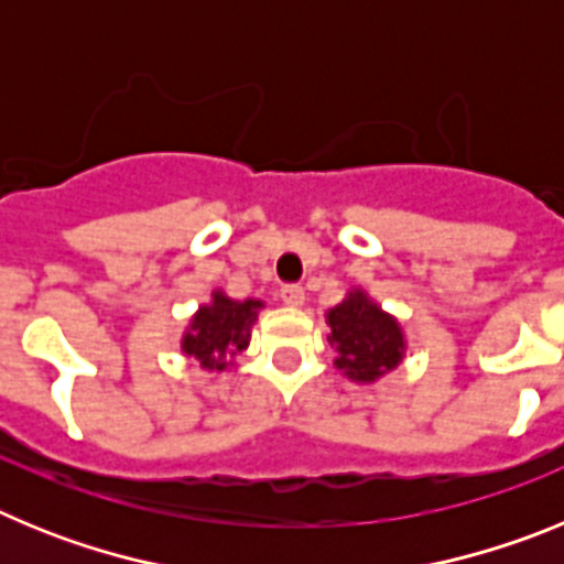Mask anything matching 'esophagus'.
I'll return each instance as SVG.
<instances>
[{
	"instance_id": "34e87169",
	"label": "esophagus",
	"mask_w": 564,
	"mask_h": 564,
	"mask_svg": "<svg viewBox=\"0 0 564 564\" xmlns=\"http://www.w3.org/2000/svg\"><path fill=\"white\" fill-rule=\"evenodd\" d=\"M279 299H282L285 305L299 307L302 302H305V291H302L299 285H282V288H279Z\"/></svg>"
}]
</instances>
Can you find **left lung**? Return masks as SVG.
Listing matches in <instances>:
<instances>
[{
    "instance_id": "left-lung-1",
    "label": "left lung",
    "mask_w": 564,
    "mask_h": 564,
    "mask_svg": "<svg viewBox=\"0 0 564 564\" xmlns=\"http://www.w3.org/2000/svg\"><path fill=\"white\" fill-rule=\"evenodd\" d=\"M327 325H330L327 341L338 350L336 367L352 381L370 383L401 364V327L376 302H370L367 293L352 291L341 305L327 311Z\"/></svg>"
}]
</instances>
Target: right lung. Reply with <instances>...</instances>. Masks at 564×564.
I'll return each instance as SVG.
<instances>
[{
  "instance_id": "1",
  "label": "right lung",
  "mask_w": 564,
  "mask_h": 564,
  "mask_svg": "<svg viewBox=\"0 0 564 564\" xmlns=\"http://www.w3.org/2000/svg\"><path fill=\"white\" fill-rule=\"evenodd\" d=\"M259 307V299L234 302L223 293H214L212 305L200 307V313L192 318V327L183 336V352L200 361L206 370L223 372L231 367L228 356H237L248 347Z\"/></svg>"
}]
</instances>
